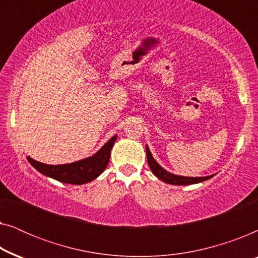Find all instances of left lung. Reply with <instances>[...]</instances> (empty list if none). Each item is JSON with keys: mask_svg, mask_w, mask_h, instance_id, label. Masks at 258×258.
I'll use <instances>...</instances> for the list:
<instances>
[{"mask_svg": "<svg viewBox=\"0 0 258 258\" xmlns=\"http://www.w3.org/2000/svg\"><path fill=\"white\" fill-rule=\"evenodd\" d=\"M147 150V160L148 164L151 169V171L154 172V175L158 177L162 181L165 183H169V184H175V185H188V184H195V183H200L203 181H207L213 177V176H206V177H184V176L179 175H174L171 172H169L161 167L160 164L155 161V158L151 155L149 148L146 146Z\"/></svg>", "mask_w": 258, "mask_h": 258, "instance_id": "8db88e82", "label": "left lung"}]
</instances>
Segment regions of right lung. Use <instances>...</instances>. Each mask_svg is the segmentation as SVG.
Listing matches in <instances>:
<instances>
[{
	"label": "right lung",
	"instance_id": "add662e5",
	"mask_svg": "<svg viewBox=\"0 0 258 258\" xmlns=\"http://www.w3.org/2000/svg\"><path fill=\"white\" fill-rule=\"evenodd\" d=\"M116 137H117L116 135L112 136L93 156L74 163L50 165L35 161L29 156H27V160L37 171L56 181L68 183V184H86L98 177L107 168Z\"/></svg>",
	"mask_w": 258,
	"mask_h": 258
}]
</instances>
